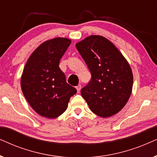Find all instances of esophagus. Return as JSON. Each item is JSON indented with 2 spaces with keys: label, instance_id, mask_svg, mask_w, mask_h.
Masks as SVG:
<instances>
[{
  "label": "esophagus",
  "instance_id": "esophagus-1",
  "mask_svg": "<svg viewBox=\"0 0 157 157\" xmlns=\"http://www.w3.org/2000/svg\"><path fill=\"white\" fill-rule=\"evenodd\" d=\"M76 90H77V92H78V93H79V92H80V91H81V85H78V86H77L76 87Z\"/></svg>",
  "mask_w": 157,
  "mask_h": 157
}]
</instances>
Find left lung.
I'll use <instances>...</instances> for the list:
<instances>
[{"label": "left lung", "instance_id": "obj_1", "mask_svg": "<svg viewBox=\"0 0 157 157\" xmlns=\"http://www.w3.org/2000/svg\"><path fill=\"white\" fill-rule=\"evenodd\" d=\"M91 79L81 91L90 109L106 118L116 114L127 103L132 91L133 74L124 56L110 40L93 35L76 44Z\"/></svg>", "mask_w": 157, "mask_h": 157}]
</instances>
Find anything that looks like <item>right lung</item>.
<instances>
[{"label": "right lung", "instance_id": "obj_1", "mask_svg": "<svg viewBox=\"0 0 157 157\" xmlns=\"http://www.w3.org/2000/svg\"><path fill=\"white\" fill-rule=\"evenodd\" d=\"M71 40L56 38L40 45L28 59L21 76V89L34 111L54 119L66 110L70 98L76 93L66 83L59 62Z\"/></svg>", "mask_w": 157, "mask_h": 157}]
</instances>
